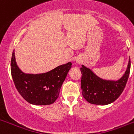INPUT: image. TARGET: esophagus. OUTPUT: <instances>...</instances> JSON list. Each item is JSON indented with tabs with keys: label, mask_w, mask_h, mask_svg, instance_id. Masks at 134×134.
Returning a JSON list of instances; mask_svg holds the SVG:
<instances>
[{
	"label": "esophagus",
	"mask_w": 134,
	"mask_h": 134,
	"mask_svg": "<svg viewBox=\"0 0 134 134\" xmlns=\"http://www.w3.org/2000/svg\"><path fill=\"white\" fill-rule=\"evenodd\" d=\"M76 62L79 64L81 63V60H80V59H76Z\"/></svg>",
	"instance_id": "34e87169"
}]
</instances>
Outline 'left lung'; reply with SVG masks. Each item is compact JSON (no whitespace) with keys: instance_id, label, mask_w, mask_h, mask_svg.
<instances>
[{"instance_id":"left-lung-1","label":"left lung","mask_w":134,"mask_h":134,"mask_svg":"<svg viewBox=\"0 0 134 134\" xmlns=\"http://www.w3.org/2000/svg\"><path fill=\"white\" fill-rule=\"evenodd\" d=\"M130 58L125 73L117 80H106L98 76L89 68L82 65L81 89L84 98L94 105H108L119 97L125 88L130 72Z\"/></svg>"}]
</instances>
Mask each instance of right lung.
Returning <instances> with one entry per match:
<instances>
[{
    "instance_id": "right-lung-1",
    "label": "right lung",
    "mask_w": 134,
    "mask_h": 134,
    "mask_svg": "<svg viewBox=\"0 0 134 134\" xmlns=\"http://www.w3.org/2000/svg\"><path fill=\"white\" fill-rule=\"evenodd\" d=\"M71 68L72 63L68 62L46 73L27 74L22 72L16 64L15 50L10 62L15 87L25 100L35 105H50L55 102Z\"/></svg>"
}]
</instances>
